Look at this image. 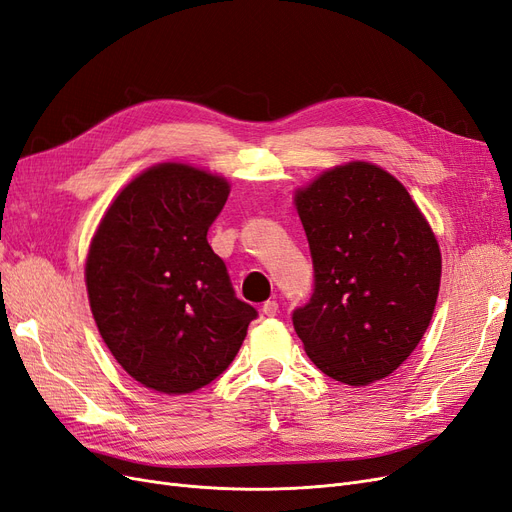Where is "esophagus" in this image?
<instances>
[{
    "mask_svg": "<svg viewBox=\"0 0 512 512\" xmlns=\"http://www.w3.org/2000/svg\"><path fill=\"white\" fill-rule=\"evenodd\" d=\"M279 313V305H277V301H267L262 305V315H267V317H275Z\"/></svg>",
    "mask_w": 512,
    "mask_h": 512,
    "instance_id": "esophagus-1",
    "label": "esophagus"
}]
</instances>
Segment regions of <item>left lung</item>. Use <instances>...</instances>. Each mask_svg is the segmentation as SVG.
Masks as SVG:
<instances>
[{"instance_id": "8db88e82", "label": "left lung", "mask_w": 512, "mask_h": 512, "mask_svg": "<svg viewBox=\"0 0 512 512\" xmlns=\"http://www.w3.org/2000/svg\"><path fill=\"white\" fill-rule=\"evenodd\" d=\"M313 260L309 303L292 311L307 356L347 385L379 381L430 326L440 250L394 175L370 163L322 173L296 192Z\"/></svg>"}]
</instances>
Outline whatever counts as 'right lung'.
<instances>
[{"label":"right lung","instance_id":"1","mask_svg":"<svg viewBox=\"0 0 512 512\" xmlns=\"http://www.w3.org/2000/svg\"><path fill=\"white\" fill-rule=\"evenodd\" d=\"M228 184L163 163L125 186L86 258V290L101 339L150 390L190 394L233 362L258 311L237 298L207 231Z\"/></svg>","mask_w":512,"mask_h":512}]
</instances>
